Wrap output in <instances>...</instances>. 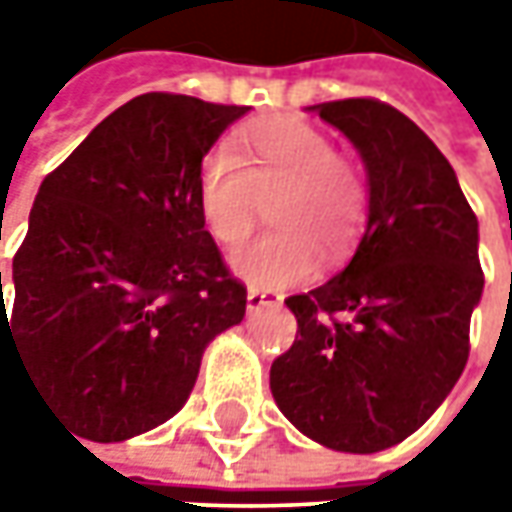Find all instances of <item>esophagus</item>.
<instances>
[{
	"mask_svg": "<svg viewBox=\"0 0 512 512\" xmlns=\"http://www.w3.org/2000/svg\"><path fill=\"white\" fill-rule=\"evenodd\" d=\"M282 293L279 290H270V287H247V310H259L267 305H282Z\"/></svg>",
	"mask_w": 512,
	"mask_h": 512,
	"instance_id": "34e87169",
	"label": "esophagus"
}]
</instances>
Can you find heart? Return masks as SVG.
Here are the masks:
<instances>
[{
  "label": "heart",
  "instance_id": "1",
  "mask_svg": "<svg viewBox=\"0 0 512 512\" xmlns=\"http://www.w3.org/2000/svg\"><path fill=\"white\" fill-rule=\"evenodd\" d=\"M270 196L276 230L233 256V270L262 287L305 279L316 265L313 253L342 256L356 242L370 205L362 165L302 119L259 122L236 136L230 153H210L202 162L199 213L222 247L245 242L259 219V202Z\"/></svg>",
  "mask_w": 512,
  "mask_h": 512
}]
</instances>
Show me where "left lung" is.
<instances>
[{"label":"left lung","mask_w":512,"mask_h":512,"mask_svg":"<svg viewBox=\"0 0 512 512\" xmlns=\"http://www.w3.org/2000/svg\"><path fill=\"white\" fill-rule=\"evenodd\" d=\"M362 153L370 205L350 265L287 296L296 339L270 367L307 439L379 453L416 433L459 382L479 305V222L427 133L379 99L316 105Z\"/></svg>","instance_id":"8db88e82"}]
</instances>
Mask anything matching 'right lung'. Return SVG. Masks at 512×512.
I'll list each match as a JSON object with an SVG mask.
<instances>
[{
	"label": "right lung",
	"instance_id": "1",
	"mask_svg": "<svg viewBox=\"0 0 512 512\" xmlns=\"http://www.w3.org/2000/svg\"><path fill=\"white\" fill-rule=\"evenodd\" d=\"M245 105L142 93L45 176L0 273L8 344L50 410L90 442H125L176 416L207 342L245 319L247 290L199 213L205 153Z\"/></svg>",
	"mask_w": 512,
	"mask_h": 512
}]
</instances>
